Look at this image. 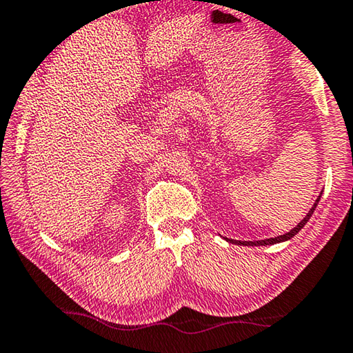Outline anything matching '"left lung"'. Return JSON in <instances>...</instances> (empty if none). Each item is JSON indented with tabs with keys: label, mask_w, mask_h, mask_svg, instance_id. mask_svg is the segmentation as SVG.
<instances>
[{
	"label": "left lung",
	"mask_w": 353,
	"mask_h": 353,
	"mask_svg": "<svg viewBox=\"0 0 353 353\" xmlns=\"http://www.w3.org/2000/svg\"><path fill=\"white\" fill-rule=\"evenodd\" d=\"M320 196H322V194H320ZM320 196L317 198V201L314 203V206L311 208V210H309L306 217H304V219L301 220V222H299L293 230L288 231V233L277 236V238H270V239H263V241H234V239H231L230 243H233V244H243V245H270V244H277V243H283V241L292 239L293 236L298 234L299 230H301V228L304 227V225H306V223L309 222V219H311V215L314 214V210H315V208H317V204H319V201H320Z\"/></svg>",
	"instance_id": "obj_1"
}]
</instances>
